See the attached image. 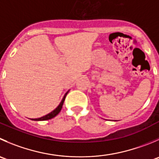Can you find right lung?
Wrapping results in <instances>:
<instances>
[{
  "mask_svg": "<svg viewBox=\"0 0 159 159\" xmlns=\"http://www.w3.org/2000/svg\"><path fill=\"white\" fill-rule=\"evenodd\" d=\"M67 93L65 94V95H64V98H63V99H62V101H61V102L60 103L59 106H58L57 107L56 109H54V110L52 111L51 112H50V113L47 114V115L44 116L40 117V118L33 119V120H35V121L47 120H50V119H52V118H53V117H54V116H56L57 115V114L59 113L60 112H61V109H62L63 104H64V100H65V97H66V95H67Z\"/></svg>",
  "mask_w": 159,
  "mask_h": 159,
  "instance_id": "add662e5",
  "label": "right lung"
}]
</instances>
